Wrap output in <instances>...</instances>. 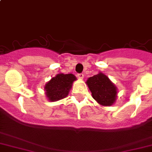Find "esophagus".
<instances>
[{
	"mask_svg": "<svg viewBox=\"0 0 152 152\" xmlns=\"http://www.w3.org/2000/svg\"><path fill=\"white\" fill-rule=\"evenodd\" d=\"M77 76L78 78H79V79H83L84 78V74L83 73H79V74H77Z\"/></svg>",
	"mask_w": 152,
	"mask_h": 152,
	"instance_id": "obj_1",
	"label": "esophagus"
}]
</instances>
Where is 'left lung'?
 <instances>
[{
	"mask_svg": "<svg viewBox=\"0 0 152 152\" xmlns=\"http://www.w3.org/2000/svg\"><path fill=\"white\" fill-rule=\"evenodd\" d=\"M87 85L92 93L93 98L102 105L110 106L117 98V88L107 76L99 73L90 77Z\"/></svg>",
	"mask_w": 152,
	"mask_h": 152,
	"instance_id": "obj_1",
	"label": "left lung"
}]
</instances>
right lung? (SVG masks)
I'll return each instance as SVG.
<instances>
[{"mask_svg":"<svg viewBox=\"0 0 152 152\" xmlns=\"http://www.w3.org/2000/svg\"><path fill=\"white\" fill-rule=\"evenodd\" d=\"M76 79L74 75L59 73L53 77L45 85V91L48 98L50 101H58L68 95L72 84Z\"/></svg>","mask_w":152,"mask_h":152,"instance_id":"obj_1","label":"right lung"}]
</instances>
